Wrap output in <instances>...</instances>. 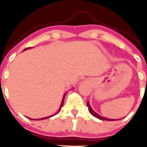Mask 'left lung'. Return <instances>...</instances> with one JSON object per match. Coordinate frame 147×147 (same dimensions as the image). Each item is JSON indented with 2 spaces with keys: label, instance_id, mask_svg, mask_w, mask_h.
I'll use <instances>...</instances> for the list:
<instances>
[{
  "label": "left lung",
  "instance_id": "1",
  "mask_svg": "<svg viewBox=\"0 0 147 147\" xmlns=\"http://www.w3.org/2000/svg\"><path fill=\"white\" fill-rule=\"evenodd\" d=\"M87 106L88 107V110H89L90 113H91V114H92L93 116L95 117L96 118L99 119V120H101V121H105H105H116V120H114V119H109V118H107V117H101L100 115H99L98 114H97L96 112L94 111V110L92 109V107H91V106H90L89 103H88V102H87Z\"/></svg>",
  "mask_w": 147,
  "mask_h": 147
}]
</instances>
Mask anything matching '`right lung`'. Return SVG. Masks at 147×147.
<instances>
[{
	"mask_svg": "<svg viewBox=\"0 0 147 147\" xmlns=\"http://www.w3.org/2000/svg\"><path fill=\"white\" fill-rule=\"evenodd\" d=\"M30 48H31V47H29V48H26V49H24V50H26V49H30ZM65 94H65L64 96H63V98H62V103H61V105H60L59 109V111H58L57 113H56V114H58V113H59V112L60 111H61V108H62V106H63V104H64V99H65ZM53 116H54V115H51V116L47 117H43V118H40V119H39V120H44V119L49 118V117H53ZM31 120H32V119H31Z\"/></svg>",
	"mask_w": 147,
	"mask_h": 147,
	"instance_id": "obj_1",
	"label": "right lung"
}]
</instances>
